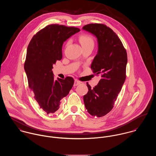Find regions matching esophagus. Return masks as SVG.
Segmentation results:
<instances>
[{"instance_id": "obj_1", "label": "esophagus", "mask_w": 156, "mask_h": 156, "mask_svg": "<svg viewBox=\"0 0 156 156\" xmlns=\"http://www.w3.org/2000/svg\"><path fill=\"white\" fill-rule=\"evenodd\" d=\"M81 83V82H80L79 80H74V86L76 87V86H77L79 85H80Z\"/></svg>"}]
</instances>
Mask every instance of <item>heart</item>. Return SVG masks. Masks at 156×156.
<instances>
[{
	"label": "heart",
	"mask_w": 156,
	"mask_h": 156,
	"mask_svg": "<svg viewBox=\"0 0 156 156\" xmlns=\"http://www.w3.org/2000/svg\"><path fill=\"white\" fill-rule=\"evenodd\" d=\"M79 41L82 47H85L89 45L94 46V44L93 37L88 34H82L79 37ZM69 43V41L67 42V44H68Z\"/></svg>",
	"instance_id": "heart-1"
}]
</instances>
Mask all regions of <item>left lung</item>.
Instances as JSON below:
<instances>
[{
  "instance_id": "1",
  "label": "left lung",
  "mask_w": 156,
  "mask_h": 156,
  "mask_svg": "<svg viewBox=\"0 0 156 156\" xmlns=\"http://www.w3.org/2000/svg\"><path fill=\"white\" fill-rule=\"evenodd\" d=\"M97 38L98 51L90 68L101 79L91 88L87 82L88 93L83 96L86 109L94 116L106 115L113 108L115 101L126 78L127 51L118 35L109 27L91 23L83 27Z\"/></svg>"
}]
</instances>
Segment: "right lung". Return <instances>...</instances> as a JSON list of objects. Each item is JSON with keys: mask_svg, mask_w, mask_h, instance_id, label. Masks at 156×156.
I'll return each mask as SVG.
<instances>
[{"mask_svg": "<svg viewBox=\"0 0 156 156\" xmlns=\"http://www.w3.org/2000/svg\"><path fill=\"white\" fill-rule=\"evenodd\" d=\"M80 30L77 27L50 24L38 32L28 45L24 68L29 87L40 108L47 114L59 109L61 100L73 86V77L56 80L51 69L62 58L64 42Z\"/></svg>", "mask_w": 156, "mask_h": 156, "instance_id": "add662e5", "label": "right lung"}]
</instances>
